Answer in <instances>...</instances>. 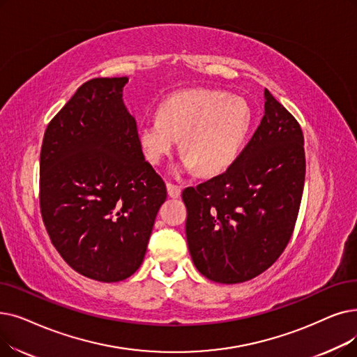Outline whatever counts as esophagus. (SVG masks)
<instances>
[{
	"label": "esophagus",
	"mask_w": 357,
	"mask_h": 357,
	"mask_svg": "<svg viewBox=\"0 0 357 357\" xmlns=\"http://www.w3.org/2000/svg\"><path fill=\"white\" fill-rule=\"evenodd\" d=\"M166 188H167V194H169V197H172V198L179 197V195H181V192H182V190H181L179 185H175V183H172V182H166Z\"/></svg>",
	"instance_id": "34e87169"
}]
</instances>
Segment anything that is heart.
I'll use <instances>...</instances> for the list:
<instances>
[{"mask_svg": "<svg viewBox=\"0 0 357 357\" xmlns=\"http://www.w3.org/2000/svg\"><path fill=\"white\" fill-rule=\"evenodd\" d=\"M158 119L138 126L144 158L159 165L181 138L183 169L201 175L222 172L241 153L252 126V111L242 98L225 91H176L158 107Z\"/></svg>", "mask_w": 357, "mask_h": 357, "instance_id": "heart-1", "label": "heart"}]
</instances>
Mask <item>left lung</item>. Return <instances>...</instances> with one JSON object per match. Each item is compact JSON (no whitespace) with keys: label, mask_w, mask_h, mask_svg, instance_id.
Returning a JSON list of instances; mask_svg holds the SVG:
<instances>
[{"label":"left lung","mask_w":357,"mask_h":357,"mask_svg":"<svg viewBox=\"0 0 357 357\" xmlns=\"http://www.w3.org/2000/svg\"><path fill=\"white\" fill-rule=\"evenodd\" d=\"M264 116L226 172L182 192L197 270L235 284L264 273L287 246L305 183L299 122L264 90Z\"/></svg>","instance_id":"left-lung-1"}]
</instances>
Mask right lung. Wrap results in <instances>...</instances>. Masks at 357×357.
I'll use <instances>...</instances> for the list:
<instances>
[{"instance_id":"right-lung-1","label":"right lung","mask_w":357,"mask_h":357,"mask_svg":"<svg viewBox=\"0 0 357 357\" xmlns=\"http://www.w3.org/2000/svg\"><path fill=\"white\" fill-rule=\"evenodd\" d=\"M127 83L82 84L48 123L40 149L39 204L51 242L73 270L105 283L142 266L166 199L122 102Z\"/></svg>"}]
</instances>
